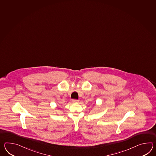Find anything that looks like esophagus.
Returning a JSON list of instances; mask_svg holds the SVG:
<instances>
[{"mask_svg": "<svg viewBox=\"0 0 156 156\" xmlns=\"http://www.w3.org/2000/svg\"><path fill=\"white\" fill-rule=\"evenodd\" d=\"M78 101H79L78 100H72V102L73 103H77V102H78Z\"/></svg>", "mask_w": 156, "mask_h": 156, "instance_id": "obj_1", "label": "esophagus"}]
</instances>
